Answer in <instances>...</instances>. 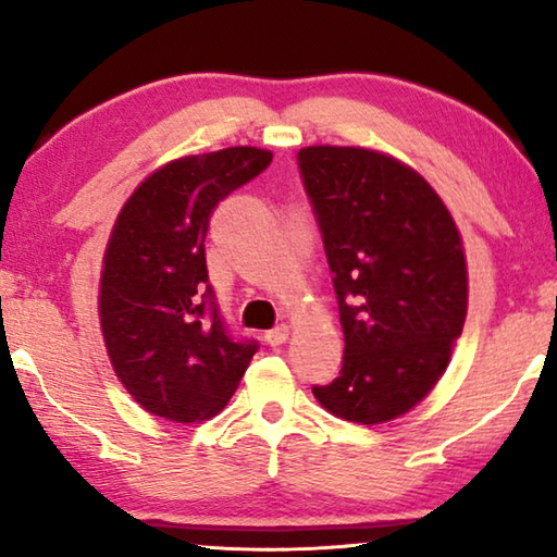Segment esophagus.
Segmentation results:
<instances>
[{"mask_svg": "<svg viewBox=\"0 0 557 557\" xmlns=\"http://www.w3.org/2000/svg\"><path fill=\"white\" fill-rule=\"evenodd\" d=\"M287 338H289V326L287 324H282L277 329H270V332L265 334V342L272 348H280L282 344H287Z\"/></svg>", "mask_w": 557, "mask_h": 557, "instance_id": "esophagus-1", "label": "esophagus"}]
</instances>
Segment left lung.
<instances>
[{
  "label": "left lung",
  "mask_w": 557,
  "mask_h": 557,
  "mask_svg": "<svg viewBox=\"0 0 557 557\" xmlns=\"http://www.w3.org/2000/svg\"><path fill=\"white\" fill-rule=\"evenodd\" d=\"M329 268L344 366L312 393L358 425L410 412L445 375L469 305L465 243L420 172L369 147L299 149Z\"/></svg>",
  "instance_id": "1"
}]
</instances>
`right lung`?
<instances>
[{
	"label": "right lung",
	"instance_id": "1",
	"mask_svg": "<svg viewBox=\"0 0 557 557\" xmlns=\"http://www.w3.org/2000/svg\"><path fill=\"white\" fill-rule=\"evenodd\" d=\"M270 162L260 147L172 159L112 223L98 287L102 342L132 400L157 418L186 425L219 414L256 354V342L225 334L203 243L219 201Z\"/></svg>",
	"mask_w": 557,
	"mask_h": 557
}]
</instances>
